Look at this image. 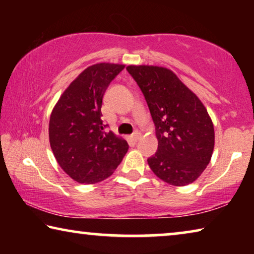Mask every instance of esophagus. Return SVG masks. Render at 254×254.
<instances>
[{
	"mask_svg": "<svg viewBox=\"0 0 254 254\" xmlns=\"http://www.w3.org/2000/svg\"><path fill=\"white\" fill-rule=\"evenodd\" d=\"M140 133L139 132H137V131H135L134 133H132V135H131V137H132V140H134L135 141V142H136V141L137 140H139L140 139Z\"/></svg>",
	"mask_w": 254,
	"mask_h": 254,
	"instance_id": "34e87169",
	"label": "esophagus"
}]
</instances>
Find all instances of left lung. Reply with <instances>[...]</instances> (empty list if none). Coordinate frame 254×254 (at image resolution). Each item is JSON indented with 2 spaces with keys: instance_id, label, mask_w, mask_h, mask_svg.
Segmentation results:
<instances>
[{
  "instance_id": "obj_1",
  "label": "left lung",
  "mask_w": 254,
  "mask_h": 254,
  "mask_svg": "<svg viewBox=\"0 0 254 254\" xmlns=\"http://www.w3.org/2000/svg\"><path fill=\"white\" fill-rule=\"evenodd\" d=\"M147 101L158 139L150 168L163 182L186 186L212 158L214 127L203 103L173 71L157 66L127 67Z\"/></svg>"
}]
</instances>
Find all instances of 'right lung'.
<instances>
[{"mask_svg": "<svg viewBox=\"0 0 254 254\" xmlns=\"http://www.w3.org/2000/svg\"><path fill=\"white\" fill-rule=\"evenodd\" d=\"M123 65L96 64L72 81L56 104L49 140L59 166L80 184H95L113 174L128 144L102 121V102Z\"/></svg>", "mask_w": 254, "mask_h": 254, "instance_id": "add662e5", "label": "right lung"}]
</instances>
